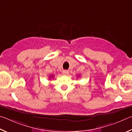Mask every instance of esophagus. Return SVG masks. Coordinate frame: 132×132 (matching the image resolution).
I'll return each instance as SVG.
<instances>
[{"label": "esophagus", "mask_w": 132, "mask_h": 132, "mask_svg": "<svg viewBox=\"0 0 132 132\" xmlns=\"http://www.w3.org/2000/svg\"><path fill=\"white\" fill-rule=\"evenodd\" d=\"M62 73H63L64 75H67L68 73V71H67V70H64V71H62Z\"/></svg>", "instance_id": "1"}]
</instances>
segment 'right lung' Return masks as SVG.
Returning <instances> with one entry per match:
<instances>
[{
    "mask_svg": "<svg viewBox=\"0 0 132 132\" xmlns=\"http://www.w3.org/2000/svg\"><path fill=\"white\" fill-rule=\"evenodd\" d=\"M53 78V77H54V76H53V75H52V76H50V78Z\"/></svg>",
    "mask_w": 132,
    "mask_h": 132,
    "instance_id": "1",
    "label": "right lung"
}]
</instances>
